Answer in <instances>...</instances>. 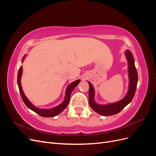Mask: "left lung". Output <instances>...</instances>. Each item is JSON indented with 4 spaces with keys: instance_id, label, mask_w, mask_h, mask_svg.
I'll use <instances>...</instances> for the list:
<instances>
[{
    "instance_id": "1",
    "label": "left lung",
    "mask_w": 156,
    "mask_h": 156,
    "mask_svg": "<svg viewBox=\"0 0 156 156\" xmlns=\"http://www.w3.org/2000/svg\"><path fill=\"white\" fill-rule=\"evenodd\" d=\"M125 55L126 56L127 62H128L129 84L127 94L120 101L112 103H108L107 105L98 104L94 101V88L91 83L88 81L89 84V104L94 111L102 116H111L117 114L123 109L127 105H128L134 97L138 82L137 72H136L134 58L131 52L129 50H126Z\"/></svg>"
}]
</instances>
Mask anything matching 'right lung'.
I'll return each mask as SVG.
<instances>
[{
  "label": "right lung",
  "mask_w": 156,
  "mask_h": 156,
  "mask_svg": "<svg viewBox=\"0 0 156 156\" xmlns=\"http://www.w3.org/2000/svg\"><path fill=\"white\" fill-rule=\"evenodd\" d=\"M25 57H26V55L23 56V58L22 59V62H23V60H25ZM22 72H23V68L21 66L20 68V69H19L18 74H17V84L19 87V89H20V92L21 94L22 100L28 108H29L30 109L37 113V115H39L40 116H43V117H53L59 115L60 112H62L68 105L69 100H70L71 94H72L73 89L78 85V84L80 83V81H81L79 79H78L77 81H75L69 84L68 87L66 88V96H65L64 100L62 103H61V104L54 108H50V109H43V108H37L34 105H33L29 101V100H28L27 98L25 96V94L22 90L21 84V78L22 75Z\"/></svg>",
  "instance_id": "right-lung-1"
}]
</instances>
